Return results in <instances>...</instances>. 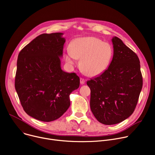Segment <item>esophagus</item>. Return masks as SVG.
<instances>
[{
	"label": "esophagus",
	"mask_w": 155,
	"mask_h": 155,
	"mask_svg": "<svg viewBox=\"0 0 155 155\" xmlns=\"http://www.w3.org/2000/svg\"><path fill=\"white\" fill-rule=\"evenodd\" d=\"M85 82H86V80L84 78H80V83H81V84H84V83H85Z\"/></svg>",
	"instance_id": "34e87169"
}]
</instances>
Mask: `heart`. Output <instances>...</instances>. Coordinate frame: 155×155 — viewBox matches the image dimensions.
<instances>
[{
  "label": "heart",
  "instance_id": "b5f03b06",
  "mask_svg": "<svg viewBox=\"0 0 155 155\" xmlns=\"http://www.w3.org/2000/svg\"><path fill=\"white\" fill-rule=\"evenodd\" d=\"M113 54L111 46L94 37L79 38L71 42L67 63L74 64V59H81V69L89 76H96L107 68Z\"/></svg>",
  "mask_w": 155,
  "mask_h": 155
}]
</instances>
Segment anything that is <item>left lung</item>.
Returning <instances> with one entry per match:
<instances>
[{
    "instance_id": "left-lung-1",
    "label": "left lung",
    "mask_w": 155,
    "mask_h": 155,
    "mask_svg": "<svg viewBox=\"0 0 155 155\" xmlns=\"http://www.w3.org/2000/svg\"><path fill=\"white\" fill-rule=\"evenodd\" d=\"M114 56L109 68L87 82L91 109L104 125L120 123L132 115L143 86L137 54L117 37L112 38Z\"/></svg>"
}]
</instances>
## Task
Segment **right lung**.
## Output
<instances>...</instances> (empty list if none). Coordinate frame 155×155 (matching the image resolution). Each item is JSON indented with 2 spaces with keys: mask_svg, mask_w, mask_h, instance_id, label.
Masks as SVG:
<instances>
[{
  "mask_svg": "<svg viewBox=\"0 0 155 155\" xmlns=\"http://www.w3.org/2000/svg\"><path fill=\"white\" fill-rule=\"evenodd\" d=\"M62 35L41 34L18 56L15 87L21 105L28 115L43 122L62 116L70 105V94L79 87V76L61 68Z\"/></svg>",
  "mask_w": 155,
  "mask_h": 155,
  "instance_id": "add662e5",
  "label": "right lung"
}]
</instances>
